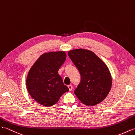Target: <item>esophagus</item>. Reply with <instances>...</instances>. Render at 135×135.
I'll use <instances>...</instances> for the list:
<instances>
[{"label":"esophagus","mask_w":135,"mask_h":135,"mask_svg":"<svg viewBox=\"0 0 135 135\" xmlns=\"http://www.w3.org/2000/svg\"><path fill=\"white\" fill-rule=\"evenodd\" d=\"M68 86L69 89L70 91H71V90H72V89H73V86L72 85H69Z\"/></svg>","instance_id":"esophagus-1"}]
</instances>
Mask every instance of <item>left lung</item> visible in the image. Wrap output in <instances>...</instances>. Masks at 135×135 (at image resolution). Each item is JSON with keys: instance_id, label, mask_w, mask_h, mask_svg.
Segmentation results:
<instances>
[{"instance_id": "8db88e82", "label": "left lung", "mask_w": 135, "mask_h": 135, "mask_svg": "<svg viewBox=\"0 0 135 135\" xmlns=\"http://www.w3.org/2000/svg\"><path fill=\"white\" fill-rule=\"evenodd\" d=\"M69 57L79 70L81 80L74 92L81 103L92 106L108 95L112 84L108 68L95 54L88 50L68 52Z\"/></svg>"}]
</instances>
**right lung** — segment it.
I'll return each mask as SVG.
<instances>
[{
    "label": "right lung",
    "mask_w": 135,
    "mask_h": 135,
    "mask_svg": "<svg viewBox=\"0 0 135 135\" xmlns=\"http://www.w3.org/2000/svg\"><path fill=\"white\" fill-rule=\"evenodd\" d=\"M66 58L64 51L45 53L30 69L26 79L27 89L32 98L41 105H54L65 92L69 91L58 74Z\"/></svg>",
    "instance_id": "1"
}]
</instances>
